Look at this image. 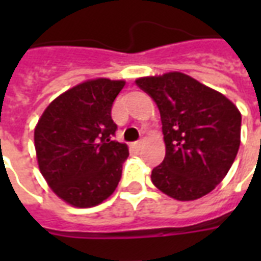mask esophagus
I'll list each match as a JSON object with an SVG mask.
<instances>
[{
    "label": "esophagus",
    "mask_w": 261,
    "mask_h": 261,
    "mask_svg": "<svg viewBox=\"0 0 261 261\" xmlns=\"http://www.w3.org/2000/svg\"><path fill=\"white\" fill-rule=\"evenodd\" d=\"M133 146H134L135 149H141V147L143 146V139H139V141L134 142V143H133Z\"/></svg>",
    "instance_id": "34e87169"
}]
</instances>
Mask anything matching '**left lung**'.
I'll use <instances>...</instances> for the list:
<instances>
[{
	"label": "left lung",
	"mask_w": 261,
	"mask_h": 261,
	"mask_svg": "<svg viewBox=\"0 0 261 261\" xmlns=\"http://www.w3.org/2000/svg\"><path fill=\"white\" fill-rule=\"evenodd\" d=\"M157 104L163 123L165 159L151 181L177 200H195L226 176L240 147L241 114L217 90L182 73L137 81Z\"/></svg>",
	"instance_id": "1"
}]
</instances>
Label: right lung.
I'll use <instances>...</instances> for the list:
<instances>
[{
  "instance_id": "1",
  "label": "right lung",
  "mask_w": 261,
  "mask_h": 261,
  "mask_svg": "<svg viewBox=\"0 0 261 261\" xmlns=\"http://www.w3.org/2000/svg\"><path fill=\"white\" fill-rule=\"evenodd\" d=\"M124 81H85L55 98L35 128L39 169L51 190L74 207H93L112 195L128 155L114 141L112 104Z\"/></svg>"
}]
</instances>
